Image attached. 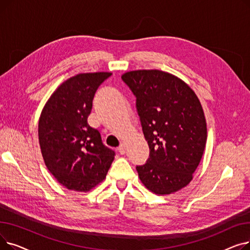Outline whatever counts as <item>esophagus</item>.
Listing matches in <instances>:
<instances>
[{"label":"esophagus","instance_id":"esophagus-1","mask_svg":"<svg viewBox=\"0 0 250 250\" xmlns=\"http://www.w3.org/2000/svg\"><path fill=\"white\" fill-rule=\"evenodd\" d=\"M125 151H126V148H125V145H121L120 147H118V149H117V152L120 153L121 155H125Z\"/></svg>","mask_w":250,"mask_h":250}]
</instances>
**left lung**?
I'll return each instance as SVG.
<instances>
[{
    "label": "left lung",
    "instance_id": "obj_1",
    "mask_svg": "<svg viewBox=\"0 0 250 250\" xmlns=\"http://www.w3.org/2000/svg\"><path fill=\"white\" fill-rule=\"evenodd\" d=\"M123 81L136 96V107L150 155L137 166L141 181L156 194L187 187L207 142L202 104L179 78L159 70L130 71Z\"/></svg>",
    "mask_w": 250,
    "mask_h": 250
}]
</instances>
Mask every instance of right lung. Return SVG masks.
<instances>
[{"label": "right lung", "instance_id": "obj_1", "mask_svg": "<svg viewBox=\"0 0 250 250\" xmlns=\"http://www.w3.org/2000/svg\"><path fill=\"white\" fill-rule=\"evenodd\" d=\"M112 74L76 75L64 81L42 109L38 139L44 163L62 186L88 191L106 176L114 151L105 147L100 133L87 118L98 87Z\"/></svg>", "mask_w": 250, "mask_h": 250}]
</instances>
